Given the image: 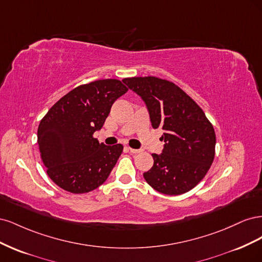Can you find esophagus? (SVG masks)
Listing matches in <instances>:
<instances>
[{
  "instance_id": "esophagus-1",
  "label": "esophagus",
  "mask_w": 262,
  "mask_h": 262,
  "mask_svg": "<svg viewBox=\"0 0 262 262\" xmlns=\"http://www.w3.org/2000/svg\"><path fill=\"white\" fill-rule=\"evenodd\" d=\"M128 148V150H130L131 153H133V154H137V153H140L141 152V149H137V148H132V147H126Z\"/></svg>"
}]
</instances>
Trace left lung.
Returning a JSON list of instances; mask_svg holds the SVG:
<instances>
[{
    "label": "left lung",
    "mask_w": 262,
    "mask_h": 262,
    "mask_svg": "<svg viewBox=\"0 0 262 262\" xmlns=\"http://www.w3.org/2000/svg\"><path fill=\"white\" fill-rule=\"evenodd\" d=\"M122 82L143 99L154 129L162 128V154L143 176L156 191L178 195L207 175L215 155V132L196 102L180 87L155 76L128 77Z\"/></svg>",
    "instance_id": "1"
}]
</instances>
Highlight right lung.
<instances>
[{"instance_id":"right-lung-1","label":"right lung","mask_w":262,"mask_h":262,"mask_svg":"<svg viewBox=\"0 0 262 262\" xmlns=\"http://www.w3.org/2000/svg\"><path fill=\"white\" fill-rule=\"evenodd\" d=\"M126 92L115 78L80 85L41 119L38 146L55 185L72 193H86L106 181L123 146H107L93 134L101 129L114 102Z\"/></svg>"}]
</instances>
